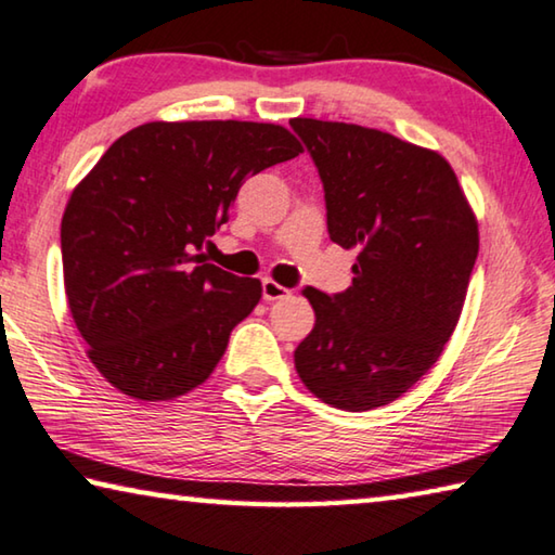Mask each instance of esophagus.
<instances>
[{
  "label": "esophagus",
  "instance_id": "34e87169",
  "mask_svg": "<svg viewBox=\"0 0 555 555\" xmlns=\"http://www.w3.org/2000/svg\"><path fill=\"white\" fill-rule=\"evenodd\" d=\"M288 294H291V291L286 286L276 284V281H271V279L261 281V298H264V300H279V298H284Z\"/></svg>",
  "mask_w": 555,
  "mask_h": 555
}]
</instances>
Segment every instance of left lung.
Masks as SVG:
<instances>
[{
    "mask_svg": "<svg viewBox=\"0 0 555 555\" xmlns=\"http://www.w3.org/2000/svg\"><path fill=\"white\" fill-rule=\"evenodd\" d=\"M288 125L321 176L327 234L357 249L350 288H304L315 325L296 372L331 406L377 409L424 377L453 335L480 247L475 215L436 152L343 121Z\"/></svg>",
    "mask_w": 555,
    "mask_h": 555,
    "instance_id": "left-lung-1",
    "label": "left lung"
}]
</instances>
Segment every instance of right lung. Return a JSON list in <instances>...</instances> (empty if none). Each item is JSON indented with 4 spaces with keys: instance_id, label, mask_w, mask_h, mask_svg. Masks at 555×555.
I'll return each mask as SVG.
<instances>
[{
    "instance_id": "obj_1",
    "label": "right lung",
    "mask_w": 555,
    "mask_h": 555,
    "mask_svg": "<svg viewBox=\"0 0 555 555\" xmlns=\"http://www.w3.org/2000/svg\"><path fill=\"white\" fill-rule=\"evenodd\" d=\"M298 154L276 125L149 121L82 178L61 222L65 294L112 387L166 401L210 377L261 284L210 264L203 249L244 178Z\"/></svg>"
}]
</instances>
